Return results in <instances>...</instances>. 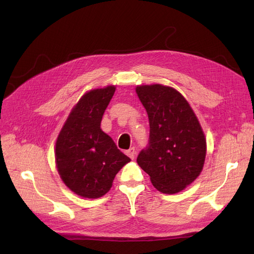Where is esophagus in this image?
Masks as SVG:
<instances>
[{
    "label": "esophagus",
    "instance_id": "34e87169",
    "mask_svg": "<svg viewBox=\"0 0 254 254\" xmlns=\"http://www.w3.org/2000/svg\"><path fill=\"white\" fill-rule=\"evenodd\" d=\"M135 153H136V151H135V148L134 147H131V148H129L127 151H126V155L130 158V159H134V157H135Z\"/></svg>",
    "mask_w": 254,
    "mask_h": 254
}]
</instances>
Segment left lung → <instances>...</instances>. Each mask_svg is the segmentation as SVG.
Segmentation results:
<instances>
[{"instance_id":"1","label":"left lung","mask_w":254,"mask_h":254,"mask_svg":"<svg viewBox=\"0 0 254 254\" xmlns=\"http://www.w3.org/2000/svg\"><path fill=\"white\" fill-rule=\"evenodd\" d=\"M149 120L147 147L136 162L164 194L181 191L200 175L206 142L190 104L178 91L162 84L135 89Z\"/></svg>"}]
</instances>
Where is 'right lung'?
Instances as JSON below:
<instances>
[{"label": "right lung", "mask_w": 254, "mask_h": 254, "mask_svg": "<svg viewBox=\"0 0 254 254\" xmlns=\"http://www.w3.org/2000/svg\"><path fill=\"white\" fill-rule=\"evenodd\" d=\"M115 92L114 86L91 90L72 109L56 141L55 159L65 186L84 198H99L112 187L114 177L130 162L101 122Z\"/></svg>", "instance_id": "add662e5"}]
</instances>
